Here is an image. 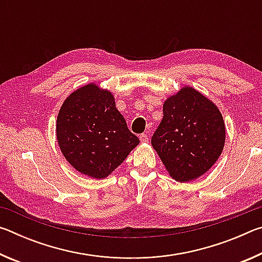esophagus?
Instances as JSON below:
<instances>
[{"label": "esophagus", "mask_w": 262, "mask_h": 262, "mask_svg": "<svg viewBox=\"0 0 262 262\" xmlns=\"http://www.w3.org/2000/svg\"><path fill=\"white\" fill-rule=\"evenodd\" d=\"M140 140H141V142H143V143H145V142L149 141L148 135L147 134H141L140 135Z\"/></svg>", "instance_id": "1"}]
</instances>
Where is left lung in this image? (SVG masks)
Wrapping results in <instances>:
<instances>
[{
    "label": "left lung",
    "instance_id": "obj_1",
    "mask_svg": "<svg viewBox=\"0 0 262 262\" xmlns=\"http://www.w3.org/2000/svg\"><path fill=\"white\" fill-rule=\"evenodd\" d=\"M163 120L151 144L168 173L179 183L202 176L221 156L223 117L215 104L193 88H183L163 105Z\"/></svg>",
    "mask_w": 262,
    "mask_h": 262
}]
</instances>
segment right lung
Here are the masks:
<instances>
[{
  "label": "right lung",
  "instance_id": "1",
  "mask_svg": "<svg viewBox=\"0 0 262 262\" xmlns=\"http://www.w3.org/2000/svg\"><path fill=\"white\" fill-rule=\"evenodd\" d=\"M56 137L66 159L81 173L101 179L140 143L115 107L114 97L96 84L74 91L62 104Z\"/></svg>",
  "mask_w": 262,
  "mask_h": 262
}]
</instances>
